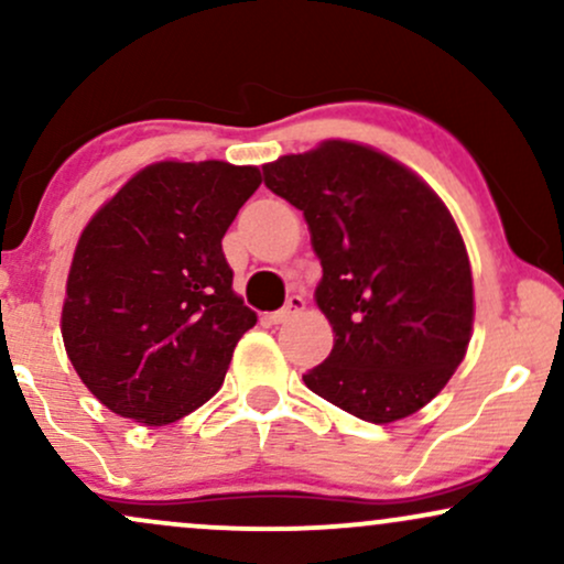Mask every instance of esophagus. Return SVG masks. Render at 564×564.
<instances>
[{
    "label": "esophagus",
    "mask_w": 564,
    "mask_h": 564,
    "mask_svg": "<svg viewBox=\"0 0 564 564\" xmlns=\"http://www.w3.org/2000/svg\"><path fill=\"white\" fill-rule=\"evenodd\" d=\"M304 310V300L300 294H291L289 300H286V304H283L281 310H275V313H270V315H264V323H268V326H278V323H286V321H291L294 318V315H300Z\"/></svg>",
    "instance_id": "obj_1"
}]
</instances>
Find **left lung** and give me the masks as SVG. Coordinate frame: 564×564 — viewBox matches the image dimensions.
Returning a JSON list of instances; mask_svg holds the SVG:
<instances>
[{
  "instance_id": "left-lung-1",
  "label": "left lung",
  "mask_w": 564,
  "mask_h": 564,
  "mask_svg": "<svg viewBox=\"0 0 564 564\" xmlns=\"http://www.w3.org/2000/svg\"><path fill=\"white\" fill-rule=\"evenodd\" d=\"M262 174L307 219L323 264L315 302L336 339L304 384L371 424L416 413L464 360L475 318L451 212L424 180L358 142L326 140Z\"/></svg>"
}]
</instances>
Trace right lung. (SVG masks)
I'll return each instance as SVG.
<instances>
[{
    "instance_id": "add662e5",
    "label": "right lung",
    "mask_w": 564,
    "mask_h": 564,
    "mask_svg": "<svg viewBox=\"0 0 564 564\" xmlns=\"http://www.w3.org/2000/svg\"><path fill=\"white\" fill-rule=\"evenodd\" d=\"M257 166L161 161L89 219L63 302V341L87 390L124 419L172 424L223 387L257 313L232 291L223 236Z\"/></svg>"
}]
</instances>
